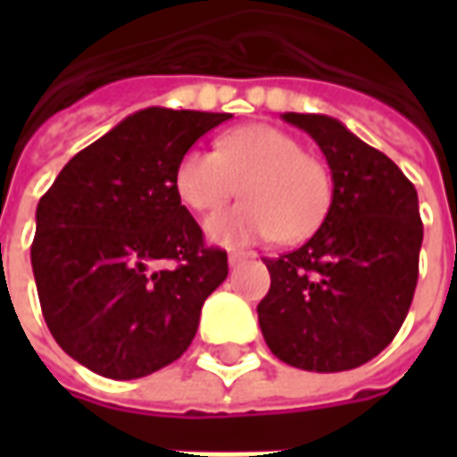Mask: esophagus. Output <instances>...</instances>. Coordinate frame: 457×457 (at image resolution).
I'll list each match as a JSON object with an SVG mask.
<instances>
[{
	"instance_id": "34e87169",
	"label": "esophagus",
	"mask_w": 457,
	"mask_h": 457,
	"mask_svg": "<svg viewBox=\"0 0 457 457\" xmlns=\"http://www.w3.org/2000/svg\"><path fill=\"white\" fill-rule=\"evenodd\" d=\"M252 257H254L252 252H229V267H237V264H242V262H247Z\"/></svg>"
}]
</instances>
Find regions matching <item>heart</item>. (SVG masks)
Wrapping results in <instances>:
<instances>
[{"instance_id": "1", "label": "heart", "mask_w": 457, "mask_h": 457, "mask_svg": "<svg viewBox=\"0 0 457 457\" xmlns=\"http://www.w3.org/2000/svg\"><path fill=\"white\" fill-rule=\"evenodd\" d=\"M176 193L195 212H215L239 193L245 203L205 222L212 242H301L326 222L336 183L323 159L271 124L225 131L218 151L188 149L176 166Z\"/></svg>"}]
</instances>
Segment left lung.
Masks as SVG:
<instances>
[{
  "instance_id": "1",
  "label": "left lung",
  "mask_w": 457,
  "mask_h": 457,
  "mask_svg": "<svg viewBox=\"0 0 457 457\" xmlns=\"http://www.w3.org/2000/svg\"><path fill=\"white\" fill-rule=\"evenodd\" d=\"M311 134L336 183L326 222L303 247L264 259L259 328L281 362L343 372L399 333L419 281L423 225L413 183L382 151L326 114H281Z\"/></svg>"
}]
</instances>
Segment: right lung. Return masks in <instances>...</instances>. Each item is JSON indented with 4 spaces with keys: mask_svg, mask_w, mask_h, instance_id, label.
Masks as SVG:
<instances>
[{
    "mask_svg": "<svg viewBox=\"0 0 457 457\" xmlns=\"http://www.w3.org/2000/svg\"><path fill=\"white\" fill-rule=\"evenodd\" d=\"M232 114L149 107L68 161L36 208L31 245L46 326L73 360L139 379L188 350L228 278L176 193V166Z\"/></svg>",
    "mask_w": 457,
    "mask_h": 457,
    "instance_id": "1",
    "label": "right lung"
}]
</instances>
